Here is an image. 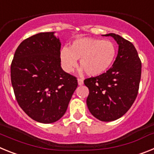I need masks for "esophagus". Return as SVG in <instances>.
<instances>
[{
    "mask_svg": "<svg viewBox=\"0 0 154 154\" xmlns=\"http://www.w3.org/2000/svg\"><path fill=\"white\" fill-rule=\"evenodd\" d=\"M78 84L79 85H83V80L82 79H78Z\"/></svg>",
    "mask_w": 154,
    "mask_h": 154,
    "instance_id": "34e87169",
    "label": "esophagus"
}]
</instances>
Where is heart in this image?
<instances>
[{
	"instance_id": "obj_1",
	"label": "heart",
	"mask_w": 154,
	"mask_h": 154,
	"mask_svg": "<svg viewBox=\"0 0 154 154\" xmlns=\"http://www.w3.org/2000/svg\"><path fill=\"white\" fill-rule=\"evenodd\" d=\"M116 47L112 41L80 38L72 42L70 48H62L60 58L62 67L72 72L78 65L89 76H99L112 67L116 57Z\"/></svg>"
}]
</instances>
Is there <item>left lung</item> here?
Masks as SVG:
<instances>
[{
	"instance_id": "1",
	"label": "left lung",
	"mask_w": 154,
	"mask_h": 154,
	"mask_svg": "<svg viewBox=\"0 0 154 154\" xmlns=\"http://www.w3.org/2000/svg\"><path fill=\"white\" fill-rule=\"evenodd\" d=\"M119 45L113 65L106 72L84 81L89 94L86 104L94 117L110 122L123 116L132 106L138 94L141 62L131 42L119 35L107 34Z\"/></svg>"
}]
</instances>
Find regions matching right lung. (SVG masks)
<instances>
[{"label": "right lung", "instance_id": "add662e5", "mask_svg": "<svg viewBox=\"0 0 154 154\" xmlns=\"http://www.w3.org/2000/svg\"><path fill=\"white\" fill-rule=\"evenodd\" d=\"M61 42L55 32H41L16 49L11 78L16 99L27 115L42 123L64 116L78 82L61 67Z\"/></svg>", "mask_w": 154, "mask_h": 154}]
</instances>
